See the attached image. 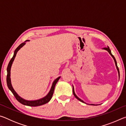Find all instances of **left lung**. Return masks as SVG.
I'll list each match as a JSON object with an SVG mask.
<instances>
[{"mask_svg":"<svg viewBox=\"0 0 126 126\" xmlns=\"http://www.w3.org/2000/svg\"><path fill=\"white\" fill-rule=\"evenodd\" d=\"M104 49H105V50H107L108 52H109V53L110 54V55H111V56L113 57V59H114V62H115V64H116V67H117V71H118V74H119V69H118V66H117V62H116V59H115V58H114V57L113 56V55L112 54V53H111V52H110V48L108 47V48H103ZM73 94H74V96H75V97L77 99H78L79 101H80V102H83V103H85V102L83 101H82V99H80L79 98H78L77 96L76 95V94H75V93H74V88H73ZM91 105H93V106H95V104H91Z\"/></svg>","mask_w":126,"mask_h":126,"instance_id":"8db88e82","label":"left lung"}]
</instances>
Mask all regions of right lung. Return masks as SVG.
I'll use <instances>...</instances> for the list:
<instances>
[{"instance_id": "1", "label": "right lung", "mask_w": 126, "mask_h": 126, "mask_svg": "<svg viewBox=\"0 0 126 126\" xmlns=\"http://www.w3.org/2000/svg\"><path fill=\"white\" fill-rule=\"evenodd\" d=\"M27 41H29V40H25V42L22 43H21L19 46L18 47L16 48V49L14 51V54L13 57H12V58L10 59V61L9 62V64H8V67H7V86L8 87V88L10 89V91H12V92L13 94V95H14V97H16V99L17 101H18L19 102H20V103H22L25 106H31V107H36V106H41L43 105V104H44L50 101L52 98V95L53 94V92H54V88L55 86V84L58 82V80L59 79V78L61 77L57 78L56 79H55L54 82L53 83L52 86L51 87V89L49 91V92L48 93L47 95H46L45 97L43 98L42 99H38V100H36V101H27V100H25L24 99H23L22 98H21L19 95H18L15 91L14 90V89L13 88V87L12 86V84H11V82H10V68H11V66L14 60L15 57L16 56V54L18 51L23 46H24L25 44V42Z\"/></svg>"}]
</instances>
